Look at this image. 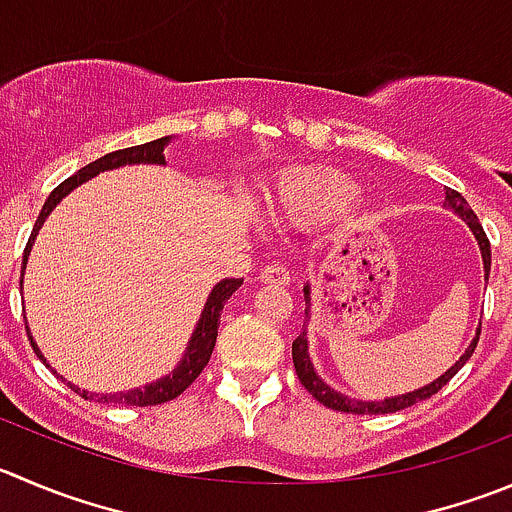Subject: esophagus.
<instances>
[{
  "label": "esophagus",
  "mask_w": 512,
  "mask_h": 512,
  "mask_svg": "<svg viewBox=\"0 0 512 512\" xmlns=\"http://www.w3.org/2000/svg\"><path fill=\"white\" fill-rule=\"evenodd\" d=\"M261 281H264V284L286 286L289 284V271H286V266L281 264H269L261 269Z\"/></svg>",
  "instance_id": "esophagus-1"
}]
</instances>
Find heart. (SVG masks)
<instances>
[{
    "instance_id": "obj_1",
    "label": "heart",
    "mask_w": 512,
    "mask_h": 512,
    "mask_svg": "<svg viewBox=\"0 0 512 512\" xmlns=\"http://www.w3.org/2000/svg\"><path fill=\"white\" fill-rule=\"evenodd\" d=\"M359 198L349 175L329 168H304L276 180L271 206L296 221H319L347 211Z\"/></svg>"
}]
</instances>
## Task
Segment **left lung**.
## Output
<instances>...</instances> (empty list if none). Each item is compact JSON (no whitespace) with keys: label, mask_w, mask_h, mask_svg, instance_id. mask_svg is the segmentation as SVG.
Instances as JSON below:
<instances>
[{"label":"left lung","mask_w":512,"mask_h":512,"mask_svg":"<svg viewBox=\"0 0 512 512\" xmlns=\"http://www.w3.org/2000/svg\"><path fill=\"white\" fill-rule=\"evenodd\" d=\"M445 208L455 211L457 216H460L462 221L470 226V231L475 233V238H478L480 253H483L485 281H488V276H490V241H488V236H485L483 226H480L478 216H475V211L467 206L465 198H462L457 191H452V188H447V191H445ZM304 301H306V309H304L306 311V321H309V309H311L309 284L304 286ZM478 339H480V326H478V334H475V339L470 342V347L465 349V354H462V357L457 359V362L452 364V367L447 369L442 377H437L435 382L425 384V387L415 389V392L399 394V397L379 399V402H362V399H352V397H347V394H342V392H337V389L329 387V384H326L324 379H321L319 374L314 372V367H311L309 344H306V329H301V334L294 339V344H291V357H294V369H296V377H299V382L304 384L306 392H309L314 399H319L324 407H329V410H337V412H349V415H387V412H399V410H405V407L417 405V402H422V399H430L432 394L440 392V389L445 387V384L450 382V379L455 377V374L460 372L462 367H465V362L472 357L475 347H478Z\"/></svg>","instance_id":"obj_1"}]
</instances>
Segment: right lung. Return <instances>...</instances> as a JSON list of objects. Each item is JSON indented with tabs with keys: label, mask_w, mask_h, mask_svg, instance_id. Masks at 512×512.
I'll use <instances>...</instances> for the list:
<instances>
[{
	"label": "right lung",
	"mask_w": 512,
	"mask_h": 512,
	"mask_svg": "<svg viewBox=\"0 0 512 512\" xmlns=\"http://www.w3.org/2000/svg\"><path fill=\"white\" fill-rule=\"evenodd\" d=\"M168 143H170V135H165V138L150 140V143L133 145V148L115 150V153L102 155V158H97L95 163L85 165V168L77 170L75 175H70V178H67V180H62L60 186H57L55 191L50 193V198H47V201H45V206H42L40 216H37V223H34V228H32V236H29L27 248H24V264H27V256H29V251H32L34 236L40 233V228H42V223H45V218L50 216L52 208H55L57 203H60L62 198L67 196V193L75 191L77 186H82L85 180L95 178V175L102 173V170H113V168H120V165H138V163L165 165L163 148ZM241 284H243L241 279H223L221 284L213 286V291H211V294H208L206 306H203L201 319H198V324H196V332H193L191 342H188L186 354H183L180 364L173 369V374H168V377L155 379L153 384H148V387H143V389H130V392H118V394H92V392H87V389L75 387V384H70V382H67V387H70L72 392L80 394V397L97 399V402H105V405L150 407V405H163V402H170V399L178 397L180 392H186V389L191 387L193 382H196L198 374L203 372V367H206V364H208L213 347H216L218 324H221L223 304H226V301L231 299V294ZM19 289H22V281H19ZM27 337H29V344H32L34 354H37V357H40L42 362L47 364L45 354L40 352V347L34 344L32 334H29V326H27ZM47 367H50V364H47Z\"/></svg>",
	"instance_id": "right-lung-1"
}]
</instances>
